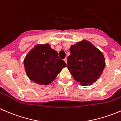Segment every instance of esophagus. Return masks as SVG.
Segmentation results:
<instances>
[{
	"label": "esophagus",
	"mask_w": 121,
	"mask_h": 121,
	"mask_svg": "<svg viewBox=\"0 0 121 121\" xmlns=\"http://www.w3.org/2000/svg\"><path fill=\"white\" fill-rule=\"evenodd\" d=\"M64 61H65V63H66V64H67V58H64Z\"/></svg>",
	"instance_id": "1"
}]
</instances>
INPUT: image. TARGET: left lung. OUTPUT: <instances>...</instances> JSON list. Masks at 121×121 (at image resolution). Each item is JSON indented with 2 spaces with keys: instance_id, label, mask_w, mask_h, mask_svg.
I'll list each match as a JSON object with an SVG mask.
<instances>
[{
  "instance_id": "1",
  "label": "left lung",
  "mask_w": 121,
  "mask_h": 121,
  "mask_svg": "<svg viewBox=\"0 0 121 121\" xmlns=\"http://www.w3.org/2000/svg\"><path fill=\"white\" fill-rule=\"evenodd\" d=\"M67 68L81 85H91L99 78L105 65L104 55L89 41L82 40L71 46Z\"/></svg>"
}]
</instances>
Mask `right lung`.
Returning a JSON list of instances; mask_svg holds the SVG:
<instances>
[{"instance_id":"right-lung-1","label":"right lung","mask_w":121,"mask_h":121,"mask_svg":"<svg viewBox=\"0 0 121 121\" xmlns=\"http://www.w3.org/2000/svg\"><path fill=\"white\" fill-rule=\"evenodd\" d=\"M24 65L30 80L40 85H48L67 64L50 45L45 44L37 45L29 52Z\"/></svg>"}]
</instances>
